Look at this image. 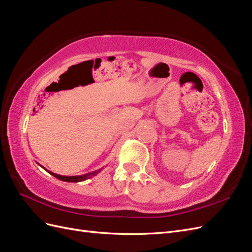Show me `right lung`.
Segmentation results:
<instances>
[{
    "label": "right lung",
    "instance_id": "right-lung-1",
    "mask_svg": "<svg viewBox=\"0 0 252 252\" xmlns=\"http://www.w3.org/2000/svg\"><path fill=\"white\" fill-rule=\"evenodd\" d=\"M43 167V166H42ZM44 168V167H43ZM45 169V168H44ZM46 170V169H45ZM48 171V170H47ZM51 175H53V177L61 180V181H64V182H81V181H85L86 179H90L93 175H95L97 172H100V170L97 171H94L93 173H87V174H84V175H75V177H66V175H60V174H57V173H53L51 171H48Z\"/></svg>",
    "mask_w": 252,
    "mask_h": 252
}]
</instances>
